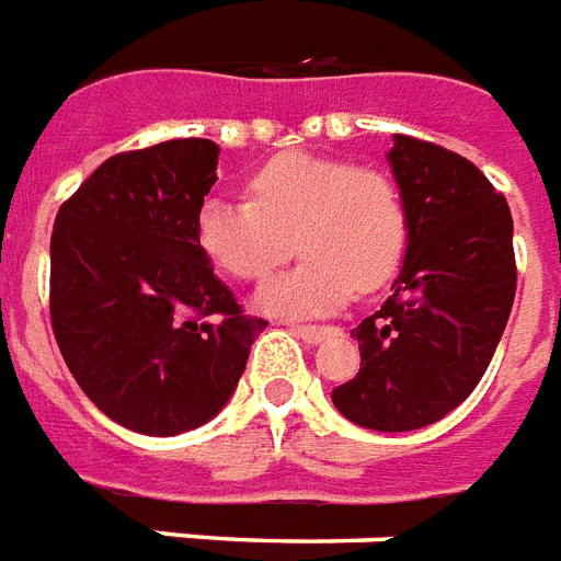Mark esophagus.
Masks as SVG:
<instances>
[{
  "label": "esophagus",
  "mask_w": 561,
  "mask_h": 561,
  "mask_svg": "<svg viewBox=\"0 0 561 561\" xmlns=\"http://www.w3.org/2000/svg\"><path fill=\"white\" fill-rule=\"evenodd\" d=\"M293 333L298 335V339H304V342L318 344V342H324L327 335H333L335 327H330V324H295Z\"/></svg>",
  "instance_id": "obj_1"
}]
</instances>
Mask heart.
<instances>
[{
	"label": "heart",
	"instance_id": "b5f03b06",
	"mask_svg": "<svg viewBox=\"0 0 561 561\" xmlns=\"http://www.w3.org/2000/svg\"><path fill=\"white\" fill-rule=\"evenodd\" d=\"M249 203L210 196L196 214V243L237 280H268L257 307L272 316H324L356 293L391 280L408 243V210L385 170L309 153H280L249 176Z\"/></svg>",
	"mask_w": 561,
	"mask_h": 561
}]
</instances>
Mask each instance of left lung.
<instances>
[{"label": "left lung", "instance_id": "left-lung-1", "mask_svg": "<svg viewBox=\"0 0 561 561\" xmlns=\"http://www.w3.org/2000/svg\"><path fill=\"white\" fill-rule=\"evenodd\" d=\"M408 210L393 295L351 335L362 367L333 391L351 423L414 432L481 382L515 298L513 214L463 156L411 136L388 153Z\"/></svg>", "mask_w": 561, "mask_h": 561}]
</instances>
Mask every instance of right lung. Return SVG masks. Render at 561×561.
Here are the masks:
<instances>
[{
    "label": "right lung",
    "instance_id": "obj_1",
    "mask_svg": "<svg viewBox=\"0 0 561 561\" xmlns=\"http://www.w3.org/2000/svg\"><path fill=\"white\" fill-rule=\"evenodd\" d=\"M217 156L208 138L112 156L54 219V339L83 393L129 432L173 437L217 416L266 327L196 243Z\"/></svg>",
    "mask_w": 561,
    "mask_h": 561
}]
</instances>
